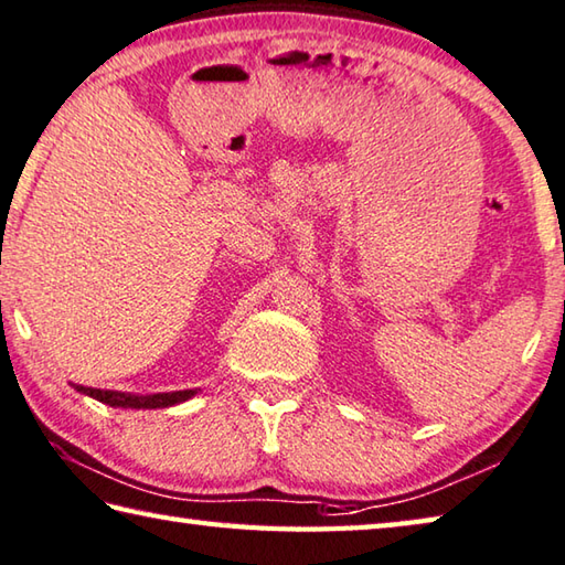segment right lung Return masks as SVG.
Returning <instances> with one entry per match:
<instances>
[{
	"label": "right lung",
	"mask_w": 565,
	"mask_h": 565,
	"mask_svg": "<svg viewBox=\"0 0 565 565\" xmlns=\"http://www.w3.org/2000/svg\"><path fill=\"white\" fill-rule=\"evenodd\" d=\"M78 392L88 394L98 402L108 404V407H124V409H161V407H173L178 402L191 399L195 390H183V392H161V394H126V392H114V390H94V387H82L76 384Z\"/></svg>",
	"instance_id": "add662e5"
}]
</instances>
